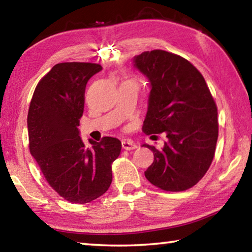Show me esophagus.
<instances>
[{"mask_svg":"<svg viewBox=\"0 0 252 252\" xmlns=\"http://www.w3.org/2000/svg\"><path fill=\"white\" fill-rule=\"evenodd\" d=\"M122 148L125 149V150H134V149L138 148V146H136L133 141H131V140H123Z\"/></svg>","mask_w":252,"mask_h":252,"instance_id":"1","label":"esophagus"}]
</instances>
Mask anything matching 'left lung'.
I'll return each mask as SVG.
<instances>
[{"label":"left lung","mask_w":252,"mask_h":252,"mask_svg":"<svg viewBox=\"0 0 252 252\" xmlns=\"http://www.w3.org/2000/svg\"><path fill=\"white\" fill-rule=\"evenodd\" d=\"M150 84L143 122L147 134L164 132L168 140L153 151L144 176L165 191H185L201 180L210 167L218 140V112L202 74L177 54L162 50L132 59Z\"/></svg>","instance_id":"1"}]
</instances>
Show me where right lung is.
I'll list each match as a JSON object with an SVG mask.
<instances>
[{
    "label": "right lung",
    "mask_w": 252,
    "mask_h": 252,
    "mask_svg": "<svg viewBox=\"0 0 252 252\" xmlns=\"http://www.w3.org/2000/svg\"><path fill=\"white\" fill-rule=\"evenodd\" d=\"M102 70L95 63L55 64L37 83L28 113L30 152L49 185L65 200L88 203L108 191L111 164L121 141L104 136L101 142L80 136L88 81Z\"/></svg>",
    "instance_id": "obj_1"
}]
</instances>
